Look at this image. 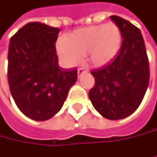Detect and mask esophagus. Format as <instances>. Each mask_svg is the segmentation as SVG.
I'll use <instances>...</instances> for the list:
<instances>
[{"instance_id":"1","label":"esophagus","mask_w":157,"mask_h":157,"mask_svg":"<svg viewBox=\"0 0 157 157\" xmlns=\"http://www.w3.org/2000/svg\"><path fill=\"white\" fill-rule=\"evenodd\" d=\"M77 72H78V75L79 76H81L82 74H84L86 71H85V69L84 68H82V67H80V68H78V70H77Z\"/></svg>"}]
</instances>
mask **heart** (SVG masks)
<instances>
[{
  "instance_id": "heart-1",
  "label": "heart",
  "mask_w": 157,
  "mask_h": 157,
  "mask_svg": "<svg viewBox=\"0 0 157 157\" xmlns=\"http://www.w3.org/2000/svg\"><path fill=\"white\" fill-rule=\"evenodd\" d=\"M121 34L113 23L75 29L56 42V51L63 62L76 65L85 56L87 64L101 67L109 64L119 53Z\"/></svg>"
}]
</instances>
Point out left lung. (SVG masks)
<instances>
[{"label":"left lung","mask_w":157,"mask_h":157,"mask_svg":"<svg viewBox=\"0 0 157 157\" xmlns=\"http://www.w3.org/2000/svg\"><path fill=\"white\" fill-rule=\"evenodd\" d=\"M110 19L120 29L122 45L112 62L91 72L95 84L89 98L102 117L117 121L140 105L149 84V64L140 30L119 16Z\"/></svg>","instance_id":"8db88e82"}]
</instances>
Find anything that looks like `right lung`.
I'll return each mask as SVG.
<instances>
[{"label":"right lung","instance_id":"add662e5","mask_svg":"<svg viewBox=\"0 0 157 157\" xmlns=\"http://www.w3.org/2000/svg\"><path fill=\"white\" fill-rule=\"evenodd\" d=\"M60 29L29 22L11 36L8 53V82L22 113L36 121L54 117L77 80V69L58 64L56 41Z\"/></svg>","mask_w":157,"mask_h":157}]
</instances>
